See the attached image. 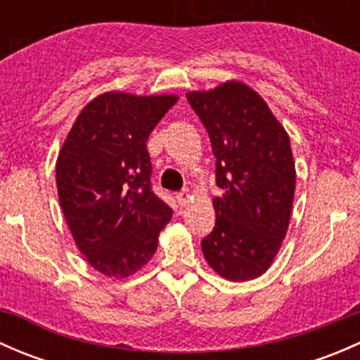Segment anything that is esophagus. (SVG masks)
<instances>
[{"label":"esophagus","mask_w":360,"mask_h":360,"mask_svg":"<svg viewBox=\"0 0 360 360\" xmlns=\"http://www.w3.org/2000/svg\"><path fill=\"white\" fill-rule=\"evenodd\" d=\"M176 198H177V202H179V205H186L188 200H190V198H191L190 190H183V191H179V193L176 195Z\"/></svg>","instance_id":"1"}]
</instances>
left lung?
Returning a JSON list of instances; mask_svg holds the SVG:
<instances>
[{
	"label": "left lung",
	"instance_id": "obj_1",
	"mask_svg": "<svg viewBox=\"0 0 360 360\" xmlns=\"http://www.w3.org/2000/svg\"><path fill=\"white\" fill-rule=\"evenodd\" d=\"M216 157V226L202 240L207 263L231 282L263 275L291 219L296 169L291 141L263 97L240 82L186 94Z\"/></svg>",
	"mask_w": 360,
	"mask_h": 360
}]
</instances>
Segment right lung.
Segmentation results:
<instances>
[{
  "instance_id": "obj_1",
  "label": "right lung",
  "mask_w": 360,
  "mask_h": 360,
  "mask_svg": "<svg viewBox=\"0 0 360 360\" xmlns=\"http://www.w3.org/2000/svg\"><path fill=\"white\" fill-rule=\"evenodd\" d=\"M176 101L103 94L83 108L59 151L64 217L79 252L106 277L125 278L143 268L172 217L151 190L146 141Z\"/></svg>"
}]
</instances>
